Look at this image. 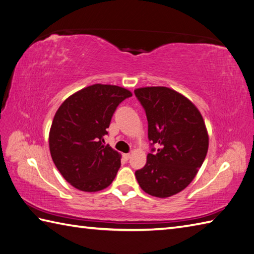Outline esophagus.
<instances>
[{
  "instance_id": "1",
  "label": "esophagus",
  "mask_w": 254,
  "mask_h": 254,
  "mask_svg": "<svg viewBox=\"0 0 254 254\" xmlns=\"http://www.w3.org/2000/svg\"><path fill=\"white\" fill-rule=\"evenodd\" d=\"M123 157H124V159L127 160L128 158L131 157V154H130V153H127V154H123Z\"/></svg>"
}]
</instances>
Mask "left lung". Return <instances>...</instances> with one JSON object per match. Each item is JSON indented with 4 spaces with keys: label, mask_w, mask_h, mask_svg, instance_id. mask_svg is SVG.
Returning a JSON list of instances; mask_svg holds the SVG:
<instances>
[{
    "label": "left lung",
    "mask_w": 254,
    "mask_h": 254,
    "mask_svg": "<svg viewBox=\"0 0 254 254\" xmlns=\"http://www.w3.org/2000/svg\"><path fill=\"white\" fill-rule=\"evenodd\" d=\"M134 94L146 112L150 144L158 146L135 171L136 180L149 195H175L190 185L206 157L208 134L203 117L191 100L164 86L137 88Z\"/></svg>",
    "instance_id": "1"
}]
</instances>
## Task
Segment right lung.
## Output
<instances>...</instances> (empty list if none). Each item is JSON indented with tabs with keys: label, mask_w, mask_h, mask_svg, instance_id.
<instances>
[{
	"label": "right lung",
	"mask_w": 254,
	"mask_h": 254,
	"mask_svg": "<svg viewBox=\"0 0 254 254\" xmlns=\"http://www.w3.org/2000/svg\"><path fill=\"white\" fill-rule=\"evenodd\" d=\"M132 96L116 85L95 84L71 95L59 107L49 133L53 163L71 186L97 192L111 185L121 155L104 145L117 107Z\"/></svg>",
	"instance_id": "add662e5"
}]
</instances>
